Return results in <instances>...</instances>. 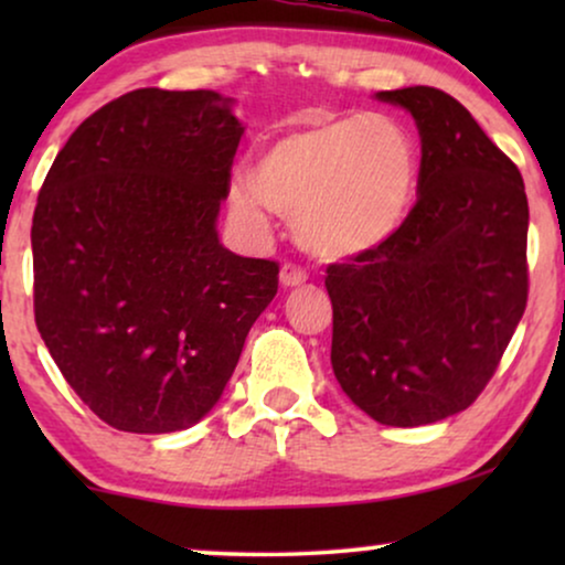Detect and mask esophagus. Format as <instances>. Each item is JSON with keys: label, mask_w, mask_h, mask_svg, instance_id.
Listing matches in <instances>:
<instances>
[{"label": "esophagus", "mask_w": 565, "mask_h": 565, "mask_svg": "<svg viewBox=\"0 0 565 565\" xmlns=\"http://www.w3.org/2000/svg\"><path fill=\"white\" fill-rule=\"evenodd\" d=\"M308 280L306 269L298 267V265H282L280 267V285L282 288H298V285H303Z\"/></svg>", "instance_id": "obj_1"}]
</instances>
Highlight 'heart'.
Here are the masks:
<instances>
[{"mask_svg":"<svg viewBox=\"0 0 565 565\" xmlns=\"http://www.w3.org/2000/svg\"><path fill=\"white\" fill-rule=\"evenodd\" d=\"M419 184V149L391 115L342 118L275 138L231 205L254 226L265 207L296 218L298 244L321 259L373 252L404 228Z\"/></svg>","mask_w":565,"mask_h":565,"instance_id":"obj_1","label":"heart"}]
</instances>
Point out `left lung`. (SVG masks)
Masks as SVG:
<instances>
[{
  "instance_id": "8db88e82",
  "label": "left lung",
  "mask_w": 565,
  "mask_h": 565,
  "mask_svg": "<svg viewBox=\"0 0 565 565\" xmlns=\"http://www.w3.org/2000/svg\"><path fill=\"white\" fill-rule=\"evenodd\" d=\"M375 99L419 128V198L391 242L327 267L331 367L370 419L422 427L473 404L522 319L530 207L520 169L458 99Z\"/></svg>"
}]
</instances>
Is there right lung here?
<instances>
[{"mask_svg":"<svg viewBox=\"0 0 565 565\" xmlns=\"http://www.w3.org/2000/svg\"><path fill=\"white\" fill-rule=\"evenodd\" d=\"M244 126L213 89L128 92L58 151L33 231L35 323L61 375L120 431L218 404L280 267L218 242Z\"/></svg>","mask_w":565,"mask_h":565,"instance_id":"add662e5","label":"right lung"}]
</instances>
